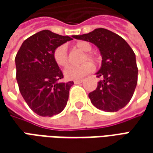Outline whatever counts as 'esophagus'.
<instances>
[{"label": "esophagus", "mask_w": 153, "mask_h": 153, "mask_svg": "<svg viewBox=\"0 0 153 153\" xmlns=\"http://www.w3.org/2000/svg\"><path fill=\"white\" fill-rule=\"evenodd\" d=\"M82 82H83V80L82 79H77L74 81V83H75V84H79V83H81Z\"/></svg>", "instance_id": "obj_1"}]
</instances>
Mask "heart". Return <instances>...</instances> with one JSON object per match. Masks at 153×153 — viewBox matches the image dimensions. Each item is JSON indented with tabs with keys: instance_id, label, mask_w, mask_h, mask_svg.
<instances>
[{
	"instance_id": "heart-1",
	"label": "heart",
	"mask_w": 153,
	"mask_h": 153,
	"mask_svg": "<svg viewBox=\"0 0 153 153\" xmlns=\"http://www.w3.org/2000/svg\"><path fill=\"white\" fill-rule=\"evenodd\" d=\"M75 47L79 49L85 54L83 55L82 61L85 62L79 66H69L64 70V75L65 79L70 80L79 79H82L87 74L91 73L94 69V67L90 62L87 61H94L95 56L89 51L92 50V46L89 42L85 41H80L75 43ZM54 60L56 63L61 67H65L68 65V54H67V47L65 45H61L56 48L53 53Z\"/></svg>"
}]
</instances>
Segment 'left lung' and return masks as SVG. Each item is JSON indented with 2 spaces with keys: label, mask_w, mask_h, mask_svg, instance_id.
I'll return each instance as SVG.
<instances>
[{
  "label": "left lung",
  "mask_w": 153,
  "mask_h": 153,
  "mask_svg": "<svg viewBox=\"0 0 153 153\" xmlns=\"http://www.w3.org/2000/svg\"><path fill=\"white\" fill-rule=\"evenodd\" d=\"M74 38L93 43L102 57L96 73L102 78L96 90L88 94L97 109L115 112L125 107L133 97L138 81V67L134 51L120 36L106 28H96Z\"/></svg>",
  "instance_id": "1"
}]
</instances>
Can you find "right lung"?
<instances>
[{
	"mask_svg": "<svg viewBox=\"0 0 153 153\" xmlns=\"http://www.w3.org/2000/svg\"><path fill=\"white\" fill-rule=\"evenodd\" d=\"M70 40L73 39L69 36L42 30L27 38L15 56L20 93L38 115L53 116L66 106L74 82H60L63 74L54 60L53 53L56 47Z\"/></svg>",
	"mask_w": 153,
	"mask_h": 153,
	"instance_id": "right-lung-1",
	"label": "right lung"
}]
</instances>
